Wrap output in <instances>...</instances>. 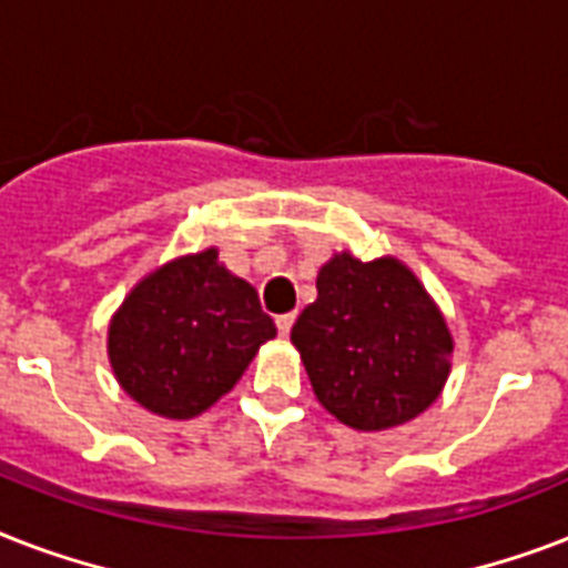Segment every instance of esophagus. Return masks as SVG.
Instances as JSON below:
<instances>
[{"instance_id":"esophagus-1","label":"esophagus","mask_w":568,"mask_h":568,"mask_svg":"<svg viewBox=\"0 0 568 568\" xmlns=\"http://www.w3.org/2000/svg\"><path fill=\"white\" fill-rule=\"evenodd\" d=\"M292 324H294V312L276 315V329H280V336H288V333H292Z\"/></svg>"}]
</instances>
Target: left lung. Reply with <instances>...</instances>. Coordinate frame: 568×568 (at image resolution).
<instances>
[{
	"label": "left lung",
	"mask_w": 568,
	"mask_h": 568,
	"mask_svg": "<svg viewBox=\"0 0 568 568\" xmlns=\"http://www.w3.org/2000/svg\"><path fill=\"white\" fill-rule=\"evenodd\" d=\"M318 297L292 327V345L321 406L354 430L413 422L450 374L448 321L422 280L395 256L342 250L315 280Z\"/></svg>",
	"instance_id": "8db88e82"
}]
</instances>
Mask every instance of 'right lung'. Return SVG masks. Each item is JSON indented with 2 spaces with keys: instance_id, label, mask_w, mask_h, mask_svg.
<instances>
[{
  "instance_id": "1",
  "label": "right lung",
  "mask_w": 568,
  "mask_h": 568,
  "mask_svg": "<svg viewBox=\"0 0 568 568\" xmlns=\"http://www.w3.org/2000/svg\"><path fill=\"white\" fill-rule=\"evenodd\" d=\"M274 336L256 288L209 247L138 280L111 315L109 363L135 404L185 422L217 404Z\"/></svg>"
}]
</instances>
